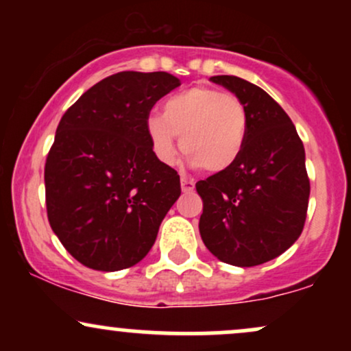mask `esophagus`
Returning a JSON list of instances; mask_svg holds the SVG:
<instances>
[{
	"mask_svg": "<svg viewBox=\"0 0 351 351\" xmlns=\"http://www.w3.org/2000/svg\"><path fill=\"white\" fill-rule=\"evenodd\" d=\"M181 189H183V193L195 191V181L183 178V180H181Z\"/></svg>",
	"mask_w": 351,
	"mask_h": 351,
	"instance_id": "esophagus-1",
	"label": "esophagus"
}]
</instances>
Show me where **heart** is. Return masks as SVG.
Segmentation results:
<instances>
[{
    "instance_id": "1",
    "label": "heart",
    "mask_w": 351,
    "mask_h": 351,
    "mask_svg": "<svg viewBox=\"0 0 351 351\" xmlns=\"http://www.w3.org/2000/svg\"><path fill=\"white\" fill-rule=\"evenodd\" d=\"M147 135L162 163H175L180 135V148L189 167L221 173L229 170L244 150L247 112L236 95L191 87L165 100L162 115L148 119Z\"/></svg>"
}]
</instances>
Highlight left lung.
<instances>
[{
  "instance_id": "obj_1",
  "label": "left lung",
  "mask_w": 351,
  "mask_h": 351,
  "mask_svg": "<svg viewBox=\"0 0 351 351\" xmlns=\"http://www.w3.org/2000/svg\"><path fill=\"white\" fill-rule=\"evenodd\" d=\"M244 104L247 136L239 160L196 183L203 198L199 234L223 263L252 267L299 239L310 183L305 150L292 120L267 92L236 75H215Z\"/></svg>"
}]
</instances>
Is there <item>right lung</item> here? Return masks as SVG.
I'll return each instance as SVG.
<instances>
[{
    "mask_svg": "<svg viewBox=\"0 0 351 351\" xmlns=\"http://www.w3.org/2000/svg\"><path fill=\"white\" fill-rule=\"evenodd\" d=\"M180 79L119 72L62 115L44 168L49 224L74 259L95 271L138 264L180 198V175L147 135L152 107Z\"/></svg>",
    "mask_w": 351,
    "mask_h": 351,
    "instance_id": "1",
    "label": "right lung"
}]
</instances>
